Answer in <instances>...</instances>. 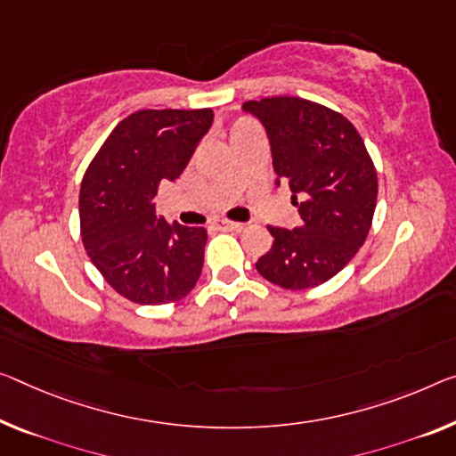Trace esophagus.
<instances>
[{
	"label": "esophagus",
	"mask_w": 456,
	"mask_h": 456,
	"mask_svg": "<svg viewBox=\"0 0 456 456\" xmlns=\"http://www.w3.org/2000/svg\"><path fill=\"white\" fill-rule=\"evenodd\" d=\"M216 226H218L220 230H226V232H240V230L244 228V224L226 220V218H220V220H216Z\"/></svg>",
	"instance_id": "34e87169"
}]
</instances>
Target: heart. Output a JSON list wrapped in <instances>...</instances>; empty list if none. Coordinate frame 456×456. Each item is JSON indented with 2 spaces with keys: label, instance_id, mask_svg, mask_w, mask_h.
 <instances>
[{
  "label": "heart",
  "instance_id": "1",
  "mask_svg": "<svg viewBox=\"0 0 456 456\" xmlns=\"http://www.w3.org/2000/svg\"><path fill=\"white\" fill-rule=\"evenodd\" d=\"M244 126H250L247 120H238L234 126H232V132H236V130H240V128H244ZM232 132H230V134H232Z\"/></svg>",
  "mask_w": 456,
  "mask_h": 456
}]
</instances>
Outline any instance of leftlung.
Wrapping results in <instances>:
<instances>
[{
	"label": "left lung",
	"instance_id": "obj_1",
	"mask_svg": "<svg viewBox=\"0 0 456 456\" xmlns=\"http://www.w3.org/2000/svg\"><path fill=\"white\" fill-rule=\"evenodd\" d=\"M269 134L273 167L287 181L304 224L267 226L273 247L256 271L283 289H310L346 267L373 224L377 169L345 116L301 97L247 102ZM279 185V181H277Z\"/></svg>",
	"mask_w": 456,
	"mask_h": 456
}]
</instances>
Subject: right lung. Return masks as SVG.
Returning a JSON list of instances; mask_svg holds the SVG:
<instances>
[{
	"label": "right lung",
	"instance_id": "1",
	"mask_svg": "<svg viewBox=\"0 0 456 456\" xmlns=\"http://www.w3.org/2000/svg\"><path fill=\"white\" fill-rule=\"evenodd\" d=\"M214 111L140 110L116 126L81 181V238L91 263L122 297L142 305L183 299L204 269L206 228L157 218L163 181L185 169Z\"/></svg>",
	"mask_w": 456,
	"mask_h": 456
}]
</instances>
